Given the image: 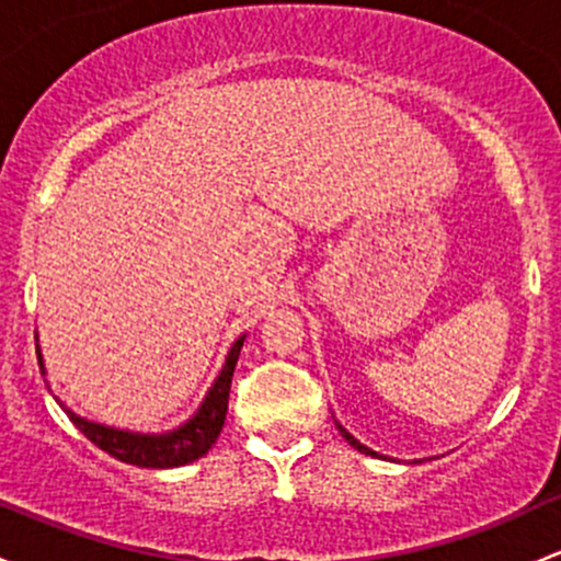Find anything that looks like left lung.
Instances as JSON below:
<instances>
[{
  "label": "left lung",
  "instance_id": "1",
  "mask_svg": "<svg viewBox=\"0 0 561 561\" xmlns=\"http://www.w3.org/2000/svg\"><path fill=\"white\" fill-rule=\"evenodd\" d=\"M335 427H339V433H341V435H344V438H346V444H350V446H355V449H357L359 454H370V457H379V459H387V457H381V454H379V451H374V449H368V446H363V444H359V440L355 438V435H352V433H346V427H341V424H339V422H335Z\"/></svg>",
  "mask_w": 561,
  "mask_h": 561
}]
</instances>
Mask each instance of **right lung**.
Wrapping results in <instances>:
<instances>
[{"label":"right lung","instance_id":"add662e5","mask_svg":"<svg viewBox=\"0 0 561 561\" xmlns=\"http://www.w3.org/2000/svg\"><path fill=\"white\" fill-rule=\"evenodd\" d=\"M244 335L233 341L231 352H228L226 363H222L220 374L211 381L209 392L204 394L202 405L196 409V414L191 420H185L180 427L167 430V433H134V430H121L110 427V424L91 422L85 416L75 414L69 405H64L58 400V405L64 409V414L69 416V422L91 440L93 446H99L102 451H107L110 457L121 459V462L137 465V468H182L187 462H196L206 451L211 449V444L220 435L222 424H226L228 414V392H231V379L236 359H239L241 346H244ZM37 359L39 370H45L43 350L37 346Z\"/></svg>","mask_w":561,"mask_h":561}]
</instances>
